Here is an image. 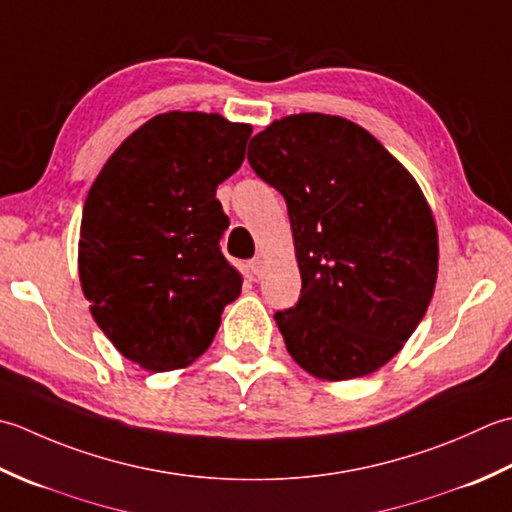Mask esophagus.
<instances>
[{
	"label": "esophagus",
	"mask_w": 512,
	"mask_h": 512,
	"mask_svg": "<svg viewBox=\"0 0 512 512\" xmlns=\"http://www.w3.org/2000/svg\"><path fill=\"white\" fill-rule=\"evenodd\" d=\"M249 274H252L256 280L260 278V274H263V260H260V258H252V260H249Z\"/></svg>",
	"instance_id": "1"
}]
</instances>
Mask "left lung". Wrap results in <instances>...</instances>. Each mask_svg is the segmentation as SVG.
Here are the masks:
<instances>
[{
	"label": "left lung",
	"instance_id": "8db88e82",
	"mask_svg": "<svg viewBox=\"0 0 512 512\" xmlns=\"http://www.w3.org/2000/svg\"><path fill=\"white\" fill-rule=\"evenodd\" d=\"M252 170L283 194L302 289L276 311L289 356L322 380L378 371L433 298L437 229L413 176L358 123L291 114L249 141Z\"/></svg>",
	"mask_w": 512,
	"mask_h": 512
}]
</instances>
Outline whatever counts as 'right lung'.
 I'll list each match as a JSON object with an SVG mask.
<instances>
[{
    "instance_id": "right-lung-1",
    "label": "right lung",
    "mask_w": 512,
    "mask_h": 512,
    "mask_svg": "<svg viewBox=\"0 0 512 512\" xmlns=\"http://www.w3.org/2000/svg\"><path fill=\"white\" fill-rule=\"evenodd\" d=\"M252 125L165 112L132 132L92 183L79 280L92 318L148 371L187 367L210 347L243 276L221 252L216 187L245 159Z\"/></svg>"
}]
</instances>
